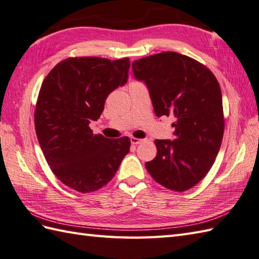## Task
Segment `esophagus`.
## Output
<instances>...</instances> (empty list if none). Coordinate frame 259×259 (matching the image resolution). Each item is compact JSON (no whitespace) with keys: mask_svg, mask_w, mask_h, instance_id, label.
Returning a JSON list of instances; mask_svg holds the SVG:
<instances>
[{"mask_svg":"<svg viewBox=\"0 0 259 259\" xmlns=\"http://www.w3.org/2000/svg\"><path fill=\"white\" fill-rule=\"evenodd\" d=\"M143 140H140V139H136V137H131V143L133 145H137L140 144V143H142Z\"/></svg>","mask_w":259,"mask_h":259,"instance_id":"1","label":"esophagus"}]
</instances>
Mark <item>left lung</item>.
I'll use <instances>...</instances> for the list:
<instances>
[{
  "label": "left lung",
  "instance_id": "1",
  "mask_svg": "<svg viewBox=\"0 0 259 259\" xmlns=\"http://www.w3.org/2000/svg\"><path fill=\"white\" fill-rule=\"evenodd\" d=\"M144 82L157 117L171 116L174 141L156 140L157 154L146 169L160 185L188 191L208 173L224 135L222 91L205 65L176 52H163L132 63Z\"/></svg>",
  "mask_w": 259,
  "mask_h": 259
}]
</instances>
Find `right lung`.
Here are the masks:
<instances>
[{
  "mask_svg": "<svg viewBox=\"0 0 259 259\" xmlns=\"http://www.w3.org/2000/svg\"><path fill=\"white\" fill-rule=\"evenodd\" d=\"M130 60L68 57L54 66L39 90L34 123L39 146L55 176L79 193L110 182L130 152L128 137L94 135L105 100L127 82Z\"/></svg>",
  "mask_w": 259,
  "mask_h": 259,
  "instance_id": "right-lung-1",
  "label": "right lung"
}]
</instances>
